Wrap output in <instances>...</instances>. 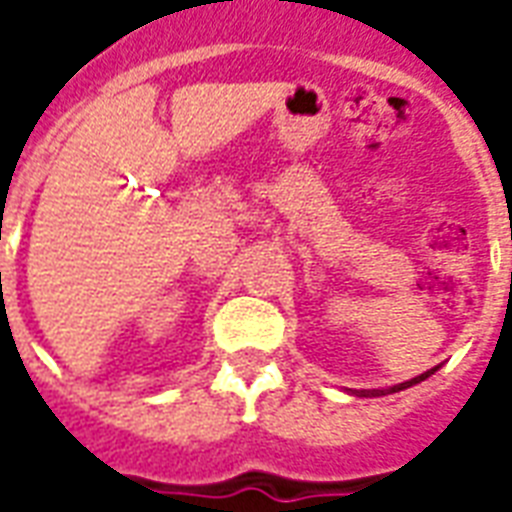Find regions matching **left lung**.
Instances as JSON below:
<instances>
[{
  "label": "left lung",
  "mask_w": 512,
  "mask_h": 512,
  "mask_svg": "<svg viewBox=\"0 0 512 512\" xmlns=\"http://www.w3.org/2000/svg\"><path fill=\"white\" fill-rule=\"evenodd\" d=\"M433 373H436V367H433V370H428V373H422V376H417V378H411V381H406V384H397V386H389V389H370V392H359V395H365V397H378V395H392V392H400V389H408V386H414V384H419V381H425V378L428 376H433Z\"/></svg>",
  "instance_id": "1"
}]
</instances>
